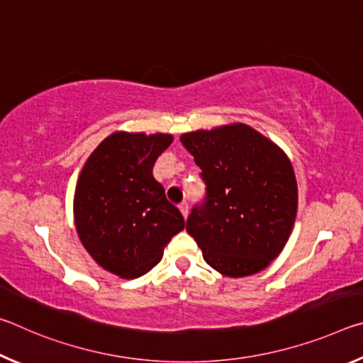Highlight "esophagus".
Wrapping results in <instances>:
<instances>
[{
  "label": "esophagus",
  "instance_id": "34e87169",
  "mask_svg": "<svg viewBox=\"0 0 363 363\" xmlns=\"http://www.w3.org/2000/svg\"><path fill=\"white\" fill-rule=\"evenodd\" d=\"M179 210H181V213H182L184 219H186V218L189 216V203H187V201H182V203L179 205Z\"/></svg>",
  "mask_w": 363,
  "mask_h": 363
}]
</instances>
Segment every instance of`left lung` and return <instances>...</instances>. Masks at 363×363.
I'll list each match as a JSON object with an SVG mask.
<instances>
[{
  "instance_id": "8db88e82",
  "label": "left lung",
  "mask_w": 363,
  "mask_h": 363,
  "mask_svg": "<svg viewBox=\"0 0 363 363\" xmlns=\"http://www.w3.org/2000/svg\"><path fill=\"white\" fill-rule=\"evenodd\" d=\"M181 143L206 186L186 225L205 261L227 277L266 269L284 250L296 218L290 160L242 123L182 134Z\"/></svg>"
}]
</instances>
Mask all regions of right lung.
<instances>
[{
  "label": "right lung",
  "mask_w": 363,
  "mask_h": 363,
  "mask_svg": "<svg viewBox=\"0 0 363 363\" xmlns=\"http://www.w3.org/2000/svg\"><path fill=\"white\" fill-rule=\"evenodd\" d=\"M171 134L115 133L97 145L75 190L77 232L108 272L136 279L155 267L184 218L152 174Z\"/></svg>",
  "instance_id": "add662e5"
}]
</instances>
